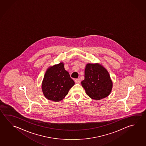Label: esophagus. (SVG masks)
Here are the masks:
<instances>
[{"label":"esophagus","instance_id":"34e87169","mask_svg":"<svg viewBox=\"0 0 146 146\" xmlns=\"http://www.w3.org/2000/svg\"><path fill=\"white\" fill-rule=\"evenodd\" d=\"M75 82L76 83H80V79H76L75 80Z\"/></svg>","mask_w":146,"mask_h":146}]
</instances>
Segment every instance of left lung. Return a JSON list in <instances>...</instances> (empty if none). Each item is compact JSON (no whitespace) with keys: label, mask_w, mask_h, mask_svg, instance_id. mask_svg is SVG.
<instances>
[{"label":"left lung","mask_w":146,"mask_h":146,"mask_svg":"<svg viewBox=\"0 0 146 146\" xmlns=\"http://www.w3.org/2000/svg\"><path fill=\"white\" fill-rule=\"evenodd\" d=\"M84 80L81 82L86 94L94 100H100L110 95L113 83L109 72L99 64H88Z\"/></svg>","instance_id":"8db88e82"}]
</instances>
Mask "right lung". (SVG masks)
I'll use <instances>...</instances> for the list:
<instances>
[{"label": "right lung", "mask_w": 146, "mask_h": 146, "mask_svg": "<svg viewBox=\"0 0 146 146\" xmlns=\"http://www.w3.org/2000/svg\"><path fill=\"white\" fill-rule=\"evenodd\" d=\"M74 84L64 64L60 63L49 68L42 81V93L45 97L52 101L62 100Z\"/></svg>", "instance_id": "obj_1"}]
</instances>
